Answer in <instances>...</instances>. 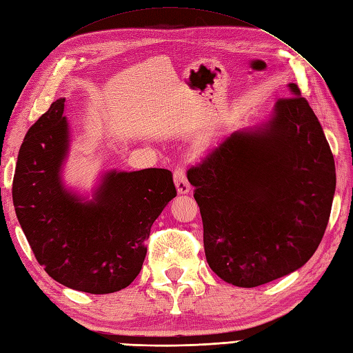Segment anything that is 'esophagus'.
<instances>
[{
    "label": "esophagus",
    "mask_w": 353,
    "mask_h": 353,
    "mask_svg": "<svg viewBox=\"0 0 353 353\" xmlns=\"http://www.w3.org/2000/svg\"><path fill=\"white\" fill-rule=\"evenodd\" d=\"M174 183L179 194H190L191 192V185L188 179L185 176V171L182 168H177L174 171Z\"/></svg>",
    "instance_id": "1"
}]
</instances>
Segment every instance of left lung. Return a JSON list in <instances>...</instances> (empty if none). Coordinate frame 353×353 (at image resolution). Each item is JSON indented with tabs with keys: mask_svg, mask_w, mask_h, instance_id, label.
<instances>
[{
	"mask_svg": "<svg viewBox=\"0 0 353 353\" xmlns=\"http://www.w3.org/2000/svg\"><path fill=\"white\" fill-rule=\"evenodd\" d=\"M261 125L234 132L188 170L206 261L224 282L259 287L305 265L325 235L335 163L296 83Z\"/></svg>",
	"mask_w": 353,
	"mask_h": 353,
	"instance_id": "left-lung-1",
	"label": "left lung"
}]
</instances>
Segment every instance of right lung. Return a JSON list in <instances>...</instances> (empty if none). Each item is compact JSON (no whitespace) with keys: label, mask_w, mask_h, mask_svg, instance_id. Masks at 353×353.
<instances>
[{"label":"right lung","mask_w":353,"mask_h":353,"mask_svg":"<svg viewBox=\"0 0 353 353\" xmlns=\"http://www.w3.org/2000/svg\"><path fill=\"white\" fill-rule=\"evenodd\" d=\"M59 99L30 127L19 148L12 197L37 262L65 287L108 294L134 281L154 220L176 197L165 168L110 170L88 200L66 188L71 132Z\"/></svg>","instance_id":"right-lung-1"}]
</instances>
